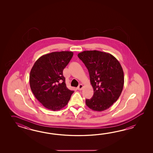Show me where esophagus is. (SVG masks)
I'll return each instance as SVG.
<instances>
[{
  "mask_svg": "<svg viewBox=\"0 0 153 153\" xmlns=\"http://www.w3.org/2000/svg\"><path fill=\"white\" fill-rule=\"evenodd\" d=\"M82 88H83V85L82 84H80L77 88H78V90H81L82 89Z\"/></svg>",
  "mask_w": 153,
  "mask_h": 153,
  "instance_id": "34e87169",
  "label": "esophagus"
}]
</instances>
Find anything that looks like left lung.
Returning a JSON list of instances; mask_svg holds the SVG:
<instances>
[{
  "instance_id": "obj_1",
  "label": "left lung",
  "mask_w": 153,
  "mask_h": 153,
  "mask_svg": "<svg viewBox=\"0 0 153 153\" xmlns=\"http://www.w3.org/2000/svg\"><path fill=\"white\" fill-rule=\"evenodd\" d=\"M78 56L88 69L94 92L90 100H86V105L97 111L107 109L117 101L123 89L120 63L110 53L97 50L84 51Z\"/></svg>"
}]
</instances>
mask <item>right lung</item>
I'll return each instance as SVG.
<instances>
[{"label":"right lung","instance_id":"add662e5","mask_svg":"<svg viewBox=\"0 0 153 153\" xmlns=\"http://www.w3.org/2000/svg\"><path fill=\"white\" fill-rule=\"evenodd\" d=\"M73 56L72 51L46 54L36 61L30 71L29 84L33 94L49 110L59 111L65 107L74 92L66 86L63 75Z\"/></svg>","mask_w":153,"mask_h":153}]
</instances>
